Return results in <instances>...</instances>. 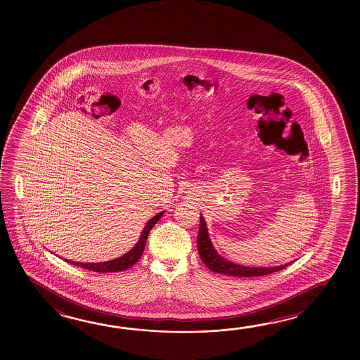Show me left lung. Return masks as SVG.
<instances>
[{"instance_id":"1","label":"left lung","mask_w":360,"mask_h":360,"mask_svg":"<svg viewBox=\"0 0 360 360\" xmlns=\"http://www.w3.org/2000/svg\"><path fill=\"white\" fill-rule=\"evenodd\" d=\"M200 224H199L198 239H197V245H198L199 256L200 260L205 262L207 268L212 270L214 273H220L225 276H268L274 271H279L282 269L291 265L293 261L279 265V266H245V265H239L236 262L224 259L221 255H219L217 251L214 250V245L208 236V229H207V224L205 221V217L200 214Z\"/></svg>"}]
</instances>
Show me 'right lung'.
<instances>
[{"instance_id": "1", "label": "right lung", "mask_w": 360, "mask_h": 360, "mask_svg": "<svg viewBox=\"0 0 360 360\" xmlns=\"http://www.w3.org/2000/svg\"><path fill=\"white\" fill-rule=\"evenodd\" d=\"M166 211H161L160 214L153 216L149 221L146 222L144 229L140 234L138 243L131 248L129 252L124 253L121 257L115 259V260L104 261V262H77V261L65 260L72 265L76 266H81V268L89 269L91 271H96V273H115V271H123L126 269L131 268L132 265H135L138 262L139 259L141 257V255L144 252L146 248V239L150 233V230L153 228L154 225L158 222L161 219L163 214Z\"/></svg>"}]
</instances>
